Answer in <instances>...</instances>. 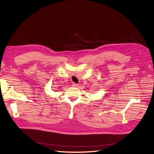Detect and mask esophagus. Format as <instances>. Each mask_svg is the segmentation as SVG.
I'll list each match as a JSON object with an SVG mask.
<instances>
[{
  "label": "esophagus",
  "instance_id": "34e87169",
  "mask_svg": "<svg viewBox=\"0 0 154 154\" xmlns=\"http://www.w3.org/2000/svg\"><path fill=\"white\" fill-rule=\"evenodd\" d=\"M72 87H77L78 84H76V83H73L72 84Z\"/></svg>",
  "mask_w": 154,
  "mask_h": 154
}]
</instances>
